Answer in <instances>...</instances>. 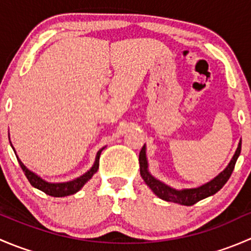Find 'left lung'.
Wrapping results in <instances>:
<instances>
[{"mask_svg":"<svg viewBox=\"0 0 251 251\" xmlns=\"http://www.w3.org/2000/svg\"><path fill=\"white\" fill-rule=\"evenodd\" d=\"M240 149H242V141H239V143H238L237 151H235L234 155L232 156L228 165L225 168L224 171H221L216 177H214L211 181L206 182V183L201 184V186L199 187H196V188L176 189L168 186V184L164 183V182L159 181L158 178H155L153 175L149 173L148 160H147L146 153V144H144L143 148H142L140 151L141 176L142 178H143V181L146 182L147 186H148L149 188L153 191V193L155 194V196H158L160 199L166 201H171V203H177L191 206V205L196 204L197 201H201V199L207 198V197L210 196H214L215 193H217V192L225 186V183L228 181L232 173H233L235 161H237L238 156H239L240 154Z\"/></svg>","mask_w":251,"mask_h":251,"instance_id":"1","label":"left lung"}]
</instances>
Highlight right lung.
<instances>
[{
  "mask_svg": "<svg viewBox=\"0 0 251 251\" xmlns=\"http://www.w3.org/2000/svg\"><path fill=\"white\" fill-rule=\"evenodd\" d=\"M9 142H11V141H9ZM11 146H12V144H11ZM12 148H13V146H12ZM104 148H105V147H103L102 149H100V151H97V155H96L95 163H93L92 168H91L90 170L87 171V173L81 175V176L77 177V178L72 179V181L57 182V183H54V182L45 181L42 177H40L39 175L35 174L34 171L29 170V169H27L26 166H25L24 164L22 163V160L18 158L17 154H16V155H17L18 161H19L20 166H22L23 171H24L25 176H26V178L29 179V182L31 183L32 187L40 189V191H42L44 193H46L50 197H55V198H62V197H67V196H72V194H75L76 192L80 191V189L82 188L83 186H85L86 182L90 181V179L92 178L93 175L97 173L98 166H100V153H102V151ZM13 151H14V148H13ZM14 153H16V151H14Z\"/></svg>",
  "mask_w": 251,
  "mask_h": 251,
  "instance_id": "right-lung-1",
  "label": "right lung"
}]
</instances>
